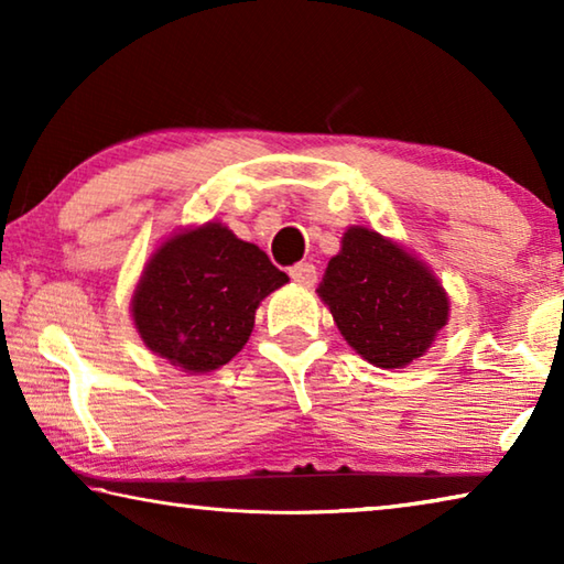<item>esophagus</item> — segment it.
Returning a JSON list of instances; mask_svg holds the SVG:
<instances>
[{
    "instance_id": "34e87169",
    "label": "esophagus",
    "mask_w": 564,
    "mask_h": 564,
    "mask_svg": "<svg viewBox=\"0 0 564 564\" xmlns=\"http://www.w3.org/2000/svg\"><path fill=\"white\" fill-rule=\"evenodd\" d=\"M289 275L301 285H313L318 281V271H316V265H313V263H295L293 269L289 271Z\"/></svg>"
}]
</instances>
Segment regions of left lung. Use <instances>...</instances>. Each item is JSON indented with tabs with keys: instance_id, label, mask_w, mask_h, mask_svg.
<instances>
[{
	"instance_id": "obj_1",
	"label": "left lung",
	"mask_w": 564,
	"mask_h": 564,
	"mask_svg": "<svg viewBox=\"0 0 564 564\" xmlns=\"http://www.w3.org/2000/svg\"><path fill=\"white\" fill-rule=\"evenodd\" d=\"M343 338L378 368H405L447 326L451 301L433 271L373 228L350 226L318 285Z\"/></svg>"
}]
</instances>
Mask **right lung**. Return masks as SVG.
I'll return each mask as SVG.
<instances>
[{
	"label": "right lung",
	"mask_w": 564,
	"mask_h": 564,
	"mask_svg": "<svg viewBox=\"0 0 564 564\" xmlns=\"http://www.w3.org/2000/svg\"><path fill=\"white\" fill-rule=\"evenodd\" d=\"M283 283L289 275L259 246L208 221L156 248L133 291L131 318L149 350L186 373H208L246 346L256 308Z\"/></svg>",
	"instance_id": "1"
}]
</instances>
